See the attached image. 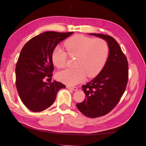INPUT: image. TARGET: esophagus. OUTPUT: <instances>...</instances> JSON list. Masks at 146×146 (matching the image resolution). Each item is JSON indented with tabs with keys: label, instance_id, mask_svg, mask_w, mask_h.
<instances>
[{
	"label": "esophagus",
	"instance_id": "34e87169",
	"mask_svg": "<svg viewBox=\"0 0 146 146\" xmlns=\"http://www.w3.org/2000/svg\"><path fill=\"white\" fill-rule=\"evenodd\" d=\"M66 88H68V89H70V90H72L74 91H77L78 88L77 87H71V86H67Z\"/></svg>",
	"mask_w": 146,
	"mask_h": 146
}]
</instances>
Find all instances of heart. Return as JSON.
Instances as JSON below:
<instances>
[{
	"label": "heart",
	"instance_id": "heart-1",
	"mask_svg": "<svg viewBox=\"0 0 146 146\" xmlns=\"http://www.w3.org/2000/svg\"><path fill=\"white\" fill-rule=\"evenodd\" d=\"M67 52L59 46L55 47L52 53V59L58 68L66 66L68 54L76 57L75 68L66 69L56 74V78L70 86L82 82L86 75L95 77L104 67L109 55L108 43L104 39H93L82 35L70 38L64 42Z\"/></svg>",
	"mask_w": 146,
	"mask_h": 146
}]
</instances>
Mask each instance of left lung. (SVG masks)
I'll return each instance as SVG.
<instances>
[{
	"mask_svg": "<svg viewBox=\"0 0 146 146\" xmlns=\"http://www.w3.org/2000/svg\"><path fill=\"white\" fill-rule=\"evenodd\" d=\"M107 42L109 55L100 72L82 86L86 95L77 107L84 115L95 118L108 114L116 107L126 89L129 79V64L117 42L111 36L90 33Z\"/></svg>",
	"mask_w": 146,
	"mask_h": 146,
	"instance_id": "obj_1",
	"label": "left lung"
}]
</instances>
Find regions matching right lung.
<instances>
[{
	"label": "right lung",
	"instance_id": "obj_1",
	"mask_svg": "<svg viewBox=\"0 0 146 146\" xmlns=\"http://www.w3.org/2000/svg\"><path fill=\"white\" fill-rule=\"evenodd\" d=\"M73 33L46 32L30 39L22 48L16 66V85L22 102L32 111L49 107L58 91L66 88L62 83L44 80L52 77L54 71V48Z\"/></svg>",
	"mask_w": 146,
	"mask_h": 146
}]
</instances>
